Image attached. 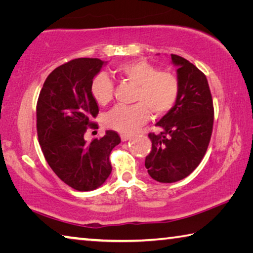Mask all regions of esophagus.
I'll return each instance as SVG.
<instances>
[{
	"label": "esophagus",
	"instance_id": "obj_1",
	"mask_svg": "<svg viewBox=\"0 0 253 253\" xmlns=\"http://www.w3.org/2000/svg\"><path fill=\"white\" fill-rule=\"evenodd\" d=\"M121 138H122L123 142H126V140L131 138V136H130V135H126V134H122V135H121Z\"/></svg>",
	"mask_w": 253,
	"mask_h": 253
}]
</instances>
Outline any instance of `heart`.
I'll return each mask as SVG.
<instances>
[{"instance_id": "obj_1", "label": "heart", "mask_w": 253, "mask_h": 253, "mask_svg": "<svg viewBox=\"0 0 253 253\" xmlns=\"http://www.w3.org/2000/svg\"><path fill=\"white\" fill-rule=\"evenodd\" d=\"M114 74L137 85L131 106L114 107L106 115V124L113 129L132 134L149 119V113L160 117L168 114L176 104L179 84L176 77L163 72L146 60L121 63ZM114 85L108 76L99 74L93 78L90 92L98 105L105 106L113 98Z\"/></svg>"}]
</instances>
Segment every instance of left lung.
Here are the masks:
<instances>
[{"label":"left lung","mask_w":253,"mask_h":253,"mask_svg":"<svg viewBox=\"0 0 253 253\" xmlns=\"http://www.w3.org/2000/svg\"><path fill=\"white\" fill-rule=\"evenodd\" d=\"M177 67L179 93L175 106L148 134L152 152L145 168L161 183H174L188 176L204 157L212 135L214 109L208 79L193 63L170 54Z\"/></svg>","instance_id":"left-lung-1"}]
</instances>
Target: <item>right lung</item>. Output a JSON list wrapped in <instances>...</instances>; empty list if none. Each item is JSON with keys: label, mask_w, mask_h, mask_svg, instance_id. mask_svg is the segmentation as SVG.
I'll use <instances>...</instances> for the list:
<instances>
[{"label": "right lung", "mask_w": 253, "mask_h": 253, "mask_svg": "<svg viewBox=\"0 0 253 253\" xmlns=\"http://www.w3.org/2000/svg\"><path fill=\"white\" fill-rule=\"evenodd\" d=\"M106 62L79 58L60 66L45 79L37 104V130L45 161L55 175L77 191L96 190L111 173L109 155L121 143L116 131L90 143L87 128H98L99 113L90 85Z\"/></svg>", "instance_id": "obj_1"}]
</instances>
